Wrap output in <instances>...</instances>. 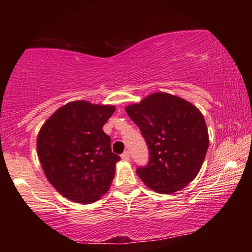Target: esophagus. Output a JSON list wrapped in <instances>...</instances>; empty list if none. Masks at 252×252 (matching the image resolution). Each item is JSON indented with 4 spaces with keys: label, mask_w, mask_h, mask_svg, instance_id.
<instances>
[{
    "label": "esophagus",
    "mask_w": 252,
    "mask_h": 252,
    "mask_svg": "<svg viewBox=\"0 0 252 252\" xmlns=\"http://www.w3.org/2000/svg\"><path fill=\"white\" fill-rule=\"evenodd\" d=\"M121 158H122V160H125V161H129L130 160V153H129V151H125L121 155Z\"/></svg>",
    "instance_id": "1"
}]
</instances>
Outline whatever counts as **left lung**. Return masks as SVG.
Listing matches in <instances>:
<instances>
[{"instance_id": "left-lung-1", "label": "left lung", "mask_w": 252, "mask_h": 252, "mask_svg": "<svg viewBox=\"0 0 252 252\" xmlns=\"http://www.w3.org/2000/svg\"><path fill=\"white\" fill-rule=\"evenodd\" d=\"M126 112L136 126L149 148V163L136 174L158 193L182 190L197 177L209 147L206 121L189 101L170 93L157 92Z\"/></svg>"}]
</instances>
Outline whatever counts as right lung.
<instances>
[{
  "label": "right lung",
  "instance_id": "obj_1",
  "mask_svg": "<svg viewBox=\"0 0 252 252\" xmlns=\"http://www.w3.org/2000/svg\"><path fill=\"white\" fill-rule=\"evenodd\" d=\"M114 111V105L72 101L40 129L36 150L42 169L71 201L95 202L110 189L120 157L111 151V139L102 127Z\"/></svg>",
  "mask_w": 252,
  "mask_h": 252
}]
</instances>
